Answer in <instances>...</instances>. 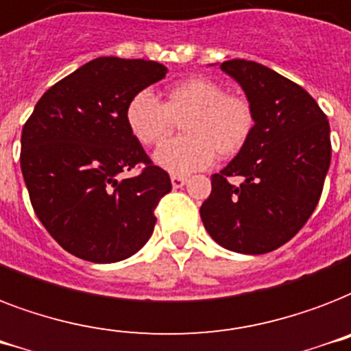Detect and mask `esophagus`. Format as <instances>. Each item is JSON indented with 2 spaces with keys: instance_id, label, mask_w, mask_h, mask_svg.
<instances>
[{
  "instance_id": "1",
  "label": "esophagus",
  "mask_w": 351,
  "mask_h": 351,
  "mask_svg": "<svg viewBox=\"0 0 351 351\" xmlns=\"http://www.w3.org/2000/svg\"><path fill=\"white\" fill-rule=\"evenodd\" d=\"M170 181H172L173 189H181V186H184V184H186V181H189V179L183 178V176H172V178H170Z\"/></svg>"
}]
</instances>
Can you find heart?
Wrapping results in <instances>:
<instances>
[{"instance_id":"b5f03b06","label":"heart","mask_w":351,"mask_h":351,"mask_svg":"<svg viewBox=\"0 0 351 351\" xmlns=\"http://www.w3.org/2000/svg\"><path fill=\"white\" fill-rule=\"evenodd\" d=\"M125 121L145 147L159 145L181 121L183 137L165 143L154 162L172 176L208 168L215 156L232 158L250 141L255 116L245 97L226 96L215 81L192 77L173 85L162 103L150 88H141L125 106Z\"/></svg>"}]
</instances>
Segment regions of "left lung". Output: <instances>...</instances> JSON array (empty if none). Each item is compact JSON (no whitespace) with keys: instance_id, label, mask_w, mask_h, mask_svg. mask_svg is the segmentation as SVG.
I'll return each instance as SVG.
<instances>
[{"instance_id":"8db88e82","label":"left lung","mask_w":351,"mask_h":351,"mask_svg":"<svg viewBox=\"0 0 351 351\" xmlns=\"http://www.w3.org/2000/svg\"><path fill=\"white\" fill-rule=\"evenodd\" d=\"M221 70L245 92L255 128L212 176L201 219L226 250L266 254L290 241L317 206L332 159L330 125L315 99L276 70L246 60L224 61Z\"/></svg>"}]
</instances>
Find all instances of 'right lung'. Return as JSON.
Masks as SVG:
<instances>
[{"label": "right lung", "instance_id": "obj_1", "mask_svg": "<svg viewBox=\"0 0 351 351\" xmlns=\"http://www.w3.org/2000/svg\"><path fill=\"white\" fill-rule=\"evenodd\" d=\"M167 72L156 61L103 56L50 86L25 123L21 172L34 212L80 259L117 263L152 235L172 183L130 134L125 106ZM139 162V176L119 181Z\"/></svg>", "mask_w": 351, "mask_h": 351}]
</instances>
